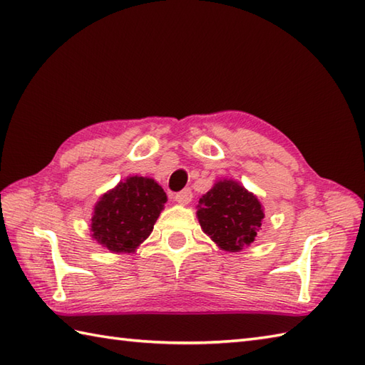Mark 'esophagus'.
I'll use <instances>...</instances> for the list:
<instances>
[{"instance_id":"esophagus-1","label":"esophagus","mask_w":365,"mask_h":365,"mask_svg":"<svg viewBox=\"0 0 365 365\" xmlns=\"http://www.w3.org/2000/svg\"><path fill=\"white\" fill-rule=\"evenodd\" d=\"M174 199H175V202L182 204V205H187V204H190V202H191V199H192V192H191V190H190V188H185V190H182V191H178L177 195L174 196Z\"/></svg>"}]
</instances>
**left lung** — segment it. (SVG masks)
I'll return each mask as SVG.
<instances>
[{
  "label": "left lung",
  "mask_w": 365,
  "mask_h": 365,
  "mask_svg": "<svg viewBox=\"0 0 365 365\" xmlns=\"http://www.w3.org/2000/svg\"><path fill=\"white\" fill-rule=\"evenodd\" d=\"M197 218L215 243L235 252L254 242L265 213L250 191L235 182L224 180L199 199Z\"/></svg>",
  "instance_id": "obj_1"
}]
</instances>
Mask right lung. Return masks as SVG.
Returning a JSON list of instances; mask_svg holds the SVG:
<instances>
[{
	"instance_id": "add662e5",
	"label": "right lung",
	"mask_w": 365,
	"mask_h": 365,
	"mask_svg": "<svg viewBox=\"0 0 365 365\" xmlns=\"http://www.w3.org/2000/svg\"><path fill=\"white\" fill-rule=\"evenodd\" d=\"M166 202V192L145 177H130L98 200L91 232L113 252H130L150 235Z\"/></svg>"
}]
</instances>
